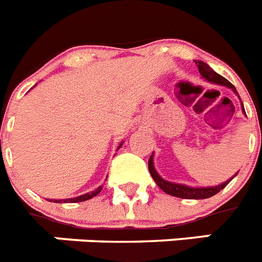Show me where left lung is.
I'll list each match as a JSON object with an SVG mask.
<instances>
[{
	"label": "left lung",
	"instance_id": "1",
	"mask_svg": "<svg viewBox=\"0 0 262 262\" xmlns=\"http://www.w3.org/2000/svg\"><path fill=\"white\" fill-rule=\"evenodd\" d=\"M199 65V72L201 73V76L204 78H206L208 81L210 82H214V83H220V85H225V86L230 88V89L234 92L236 94L237 90L236 88L233 86V83H230L229 81L224 78L223 76H220L217 74L214 70L210 69L205 62H202V61H199L197 62ZM243 112L245 113V109H244V105H243ZM148 166H149V172H150V176L153 177V180L156 181L160 188L164 190L165 193H168L170 195H174V197H180V199H188V200H201V199H209L212 195L217 194L220 190H223L228 184L233 180V176L232 179L229 181H225L223 182L221 185H217V186H209V188H190V186H186V185H181V184H174V182H169V181H165L164 179H161L158 173L156 172L155 166H153V156H150L149 158V162H148Z\"/></svg>",
	"mask_w": 262,
	"mask_h": 262
}]
</instances>
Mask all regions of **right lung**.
Listing matches in <instances>:
<instances>
[{
	"label": "right lung",
	"mask_w": 262,
	"mask_h": 262,
	"mask_svg": "<svg viewBox=\"0 0 262 262\" xmlns=\"http://www.w3.org/2000/svg\"><path fill=\"white\" fill-rule=\"evenodd\" d=\"M121 145L122 144H120V146H118V149L121 148ZM101 190H102V185L101 186H98L97 189H96V190H93V192H90V193H86V194H82V195H78V197H74V199H68V200H54V201H52L53 202H82V201H86V200H89V199H93L94 195H97L98 193L101 192Z\"/></svg>",
	"instance_id": "add662e5"
}]
</instances>
